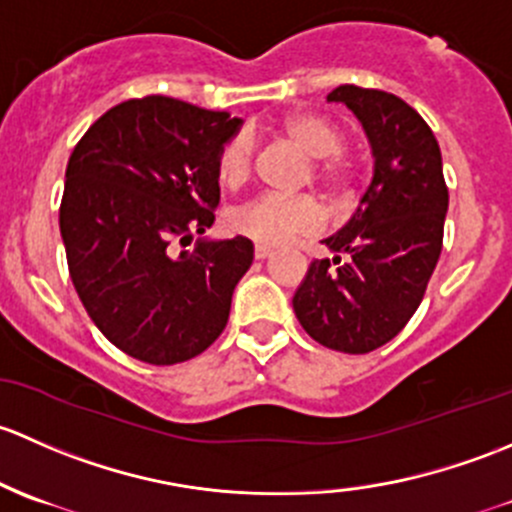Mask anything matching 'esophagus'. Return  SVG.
I'll return each mask as SVG.
<instances>
[{
    "mask_svg": "<svg viewBox=\"0 0 512 512\" xmlns=\"http://www.w3.org/2000/svg\"><path fill=\"white\" fill-rule=\"evenodd\" d=\"M254 256H256V261H263V258L271 256V249H268V246H261V244H258L256 249H254Z\"/></svg>",
    "mask_w": 512,
    "mask_h": 512,
    "instance_id": "34e87169",
    "label": "esophagus"
}]
</instances>
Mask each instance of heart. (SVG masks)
Here are the masks:
<instances>
[{
  "label": "heart",
  "mask_w": 512,
  "mask_h": 512,
  "mask_svg": "<svg viewBox=\"0 0 512 512\" xmlns=\"http://www.w3.org/2000/svg\"><path fill=\"white\" fill-rule=\"evenodd\" d=\"M283 133L313 160V175L330 189H345L350 170L337 152L345 145L340 130L318 115H291L283 120ZM256 147L246 133L231 135L217 152V179L226 189H239L254 175ZM229 226L234 234L261 246H281L298 236H313L325 226V209L310 194H261L231 212Z\"/></svg>",
  "instance_id": "1"
}]
</instances>
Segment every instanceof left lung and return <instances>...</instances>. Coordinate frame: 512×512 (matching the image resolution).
Returning a JSON list of instances; mask_svg holds the SVG:
<instances>
[{
    "label": "left lung",
    "mask_w": 512,
    "mask_h": 512,
    "mask_svg": "<svg viewBox=\"0 0 512 512\" xmlns=\"http://www.w3.org/2000/svg\"><path fill=\"white\" fill-rule=\"evenodd\" d=\"M328 100L360 118L374 177L352 219L325 239L337 256L310 263L293 310L315 342L367 355L402 333L424 300L444 246L449 187L439 142L412 105L360 86H337Z\"/></svg>",
    "instance_id": "1"
}]
</instances>
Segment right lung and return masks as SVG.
Listing matches in <instances>:
<instances>
[{
  "label": "right lung",
  "instance_id": "1",
  "mask_svg": "<svg viewBox=\"0 0 512 512\" xmlns=\"http://www.w3.org/2000/svg\"><path fill=\"white\" fill-rule=\"evenodd\" d=\"M239 123L177 98H133L71 152L59 224L73 288L100 333L147 365L202 355L254 261L244 236L184 251L214 224V162Z\"/></svg>",
  "mask_w": 512,
  "mask_h": 512
}]
</instances>
